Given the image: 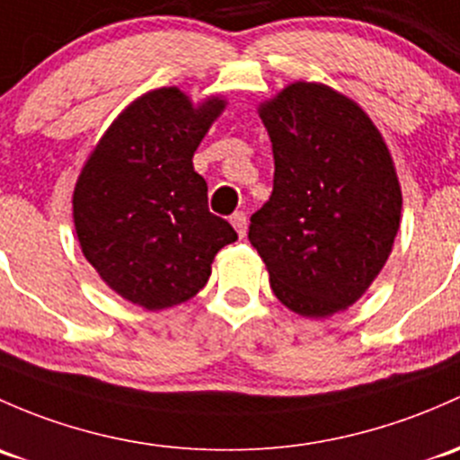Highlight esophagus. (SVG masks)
Instances as JSON below:
<instances>
[{"mask_svg": "<svg viewBox=\"0 0 460 460\" xmlns=\"http://www.w3.org/2000/svg\"><path fill=\"white\" fill-rule=\"evenodd\" d=\"M246 222H249V220H246L244 211H235V214L231 216V225H234V229L238 231L240 238H244V235H246Z\"/></svg>", "mask_w": 460, "mask_h": 460, "instance_id": "obj_1", "label": "esophagus"}]
</instances>
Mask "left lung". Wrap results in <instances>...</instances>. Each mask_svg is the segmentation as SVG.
Segmentation results:
<instances>
[{
    "label": "left lung",
    "instance_id": "obj_1",
    "mask_svg": "<svg viewBox=\"0 0 460 460\" xmlns=\"http://www.w3.org/2000/svg\"><path fill=\"white\" fill-rule=\"evenodd\" d=\"M273 145V193L249 240L275 297L304 317L355 304L388 260L401 187L384 138L359 105L293 84L260 108Z\"/></svg>",
    "mask_w": 460,
    "mask_h": 460
}]
</instances>
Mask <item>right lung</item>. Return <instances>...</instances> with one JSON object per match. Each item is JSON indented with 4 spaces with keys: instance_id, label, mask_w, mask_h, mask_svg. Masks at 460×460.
Segmentation results:
<instances>
[{
    "instance_id": "1",
    "label": "right lung",
    "mask_w": 460,
    "mask_h": 460,
    "mask_svg": "<svg viewBox=\"0 0 460 460\" xmlns=\"http://www.w3.org/2000/svg\"><path fill=\"white\" fill-rule=\"evenodd\" d=\"M225 101L193 108L176 88L134 101L85 163L72 198L85 260L132 304L161 311L200 291L214 255L238 240L211 214L193 152Z\"/></svg>"
}]
</instances>
